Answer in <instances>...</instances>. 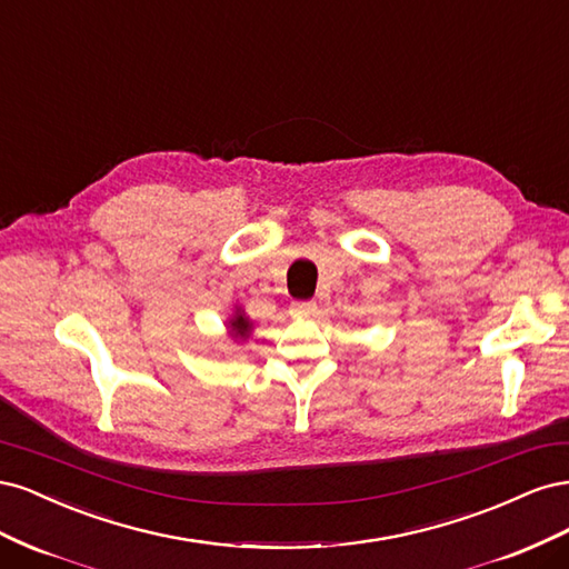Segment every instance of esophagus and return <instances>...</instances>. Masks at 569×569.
Masks as SVG:
<instances>
[{"label":"esophagus","instance_id":"1","mask_svg":"<svg viewBox=\"0 0 569 569\" xmlns=\"http://www.w3.org/2000/svg\"><path fill=\"white\" fill-rule=\"evenodd\" d=\"M295 318H316L318 316V303L316 301H295L291 303V311Z\"/></svg>","mask_w":569,"mask_h":569}]
</instances>
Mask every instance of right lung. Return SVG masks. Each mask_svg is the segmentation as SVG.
<instances>
[{"label":"right lung","mask_w":569,"mask_h":569,"mask_svg":"<svg viewBox=\"0 0 569 569\" xmlns=\"http://www.w3.org/2000/svg\"><path fill=\"white\" fill-rule=\"evenodd\" d=\"M228 327H230V335L237 337V339H247L251 335V320L244 316L242 308H237L234 316L228 320Z\"/></svg>","instance_id":"right-lung-1"}]
</instances>
